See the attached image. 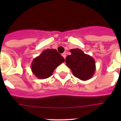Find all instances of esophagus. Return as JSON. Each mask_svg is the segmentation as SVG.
<instances>
[{"label":"esophagus","instance_id":"esophagus-1","mask_svg":"<svg viewBox=\"0 0 121 121\" xmlns=\"http://www.w3.org/2000/svg\"><path fill=\"white\" fill-rule=\"evenodd\" d=\"M62 56H63V58L65 59V58H66V53H62Z\"/></svg>","mask_w":121,"mask_h":121}]
</instances>
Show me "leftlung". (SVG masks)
Returning a JSON list of instances; mask_svg holds the SVG:
<instances>
[{"label":"left lung","instance_id":"obj_1","mask_svg":"<svg viewBox=\"0 0 121 121\" xmlns=\"http://www.w3.org/2000/svg\"><path fill=\"white\" fill-rule=\"evenodd\" d=\"M70 51L72 54L66 56L65 62L73 75L82 80L90 79L95 70L94 58L77 48L71 49Z\"/></svg>","mask_w":121,"mask_h":121}]
</instances>
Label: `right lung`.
Returning <instances> with one entry per match:
<instances>
[{"label": "right lung", "instance_id": "1", "mask_svg": "<svg viewBox=\"0 0 121 121\" xmlns=\"http://www.w3.org/2000/svg\"><path fill=\"white\" fill-rule=\"evenodd\" d=\"M64 61V58L56 49H48L34 59L31 70L37 77L44 79L49 77L55 68Z\"/></svg>", "mask_w": 121, "mask_h": 121}]
</instances>
